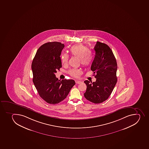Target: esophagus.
<instances>
[{
    "label": "esophagus",
    "instance_id": "34e87169",
    "mask_svg": "<svg viewBox=\"0 0 149 149\" xmlns=\"http://www.w3.org/2000/svg\"><path fill=\"white\" fill-rule=\"evenodd\" d=\"M75 82H76V84H80L81 83V81H75Z\"/></svg>",
    "mask_w": 149,
    "mask_h": 149
}]
</instances>
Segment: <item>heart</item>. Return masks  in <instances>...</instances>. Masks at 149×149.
<instances>
[{
    "instance_id": "b5f03b06",
    "label": "heart",
    "mask_w": 149,
    "mask_h": 149,
    "mask_svg": "<svg viewBox=\"0 0 149 149\" xmlns=\"http://www.w3.org/2000/svg\"><path fill=\"white\" fill-rule=\"evenodd\" d=\"M70 53L73 56L79 58L81 64L84 67L89 66L93 62V55L89 49L83 44L74 45L70 49ZM69 56L67 54H62L61 55V62L64 65L68 63ZM68 74L73 77H78L81 74V70L79 69H71L68 71Z\"/></svg>"
}]
</instances>
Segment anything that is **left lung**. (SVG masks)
I'll return each mask as SVG.
<instances>
[{
    "mask_svg": "<svg viewBox=\"0 0 149 149\" xmlns=\"http://www.w3.org/2000/svg\"><path fill=\"white\" fill-rule=\"evenodd\" d=\"M94 50L95 55L91 70L96 81H84L87 86L84 96L90 102L98 104L109 97L116 84L117 64L112 50L107 44L97 41Z\"/></svg>",
    "mask_w": 149,
    "mask_h": 149,
    "instance_id": "left-lung-1",
    "label": "left lung"
}]
</instances>
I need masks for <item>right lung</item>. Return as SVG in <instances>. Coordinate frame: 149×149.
Here are the masks:
<instances>
[{
  "label": "right lung",
  "instance_id": "add662e5",
  "mask_svg": "<svg viewBox=\"0 0 149 149\" xmlns=\"http://www.w3.org/2000/svg\"><path fill=\"white\" fill-rule=\"evenodd\" d=\"M65 47L59 42H49L38 49L33 60V81L42 99L55 105L64 100L75 84L73 79L58 80L55 73L62 67L61 52Z\"/></svg>",
  "mask_w": 149,
  "mask_h": 149
}]
</instances>
